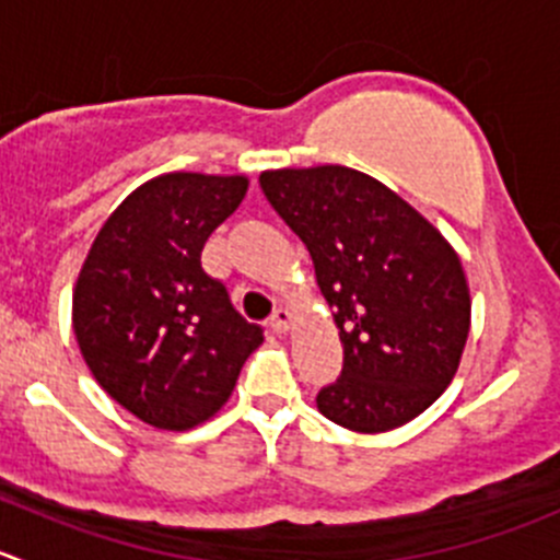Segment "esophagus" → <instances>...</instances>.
Masks as SVG:
<instances>
[{
	"label": "esophagus",
	"mask_w": 560,
	"mask_h": 560,
	"mask_svg": "<svg viewBox=\"0 0 560 560\" xmlns=\"http://www.w3.org/2000/svg\"><path fill=\"white\" fill-rule=\"evenodd\" d=\"M292 325V312L290 308H276L273 317H270V328L276 330V334H287Z\"/></svg>",
	"instance_id": "34e87169"
}]
</instances>
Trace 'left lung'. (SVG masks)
I'll return each mask as SVG.
<instances>
[{"label": "left lung", "instance_id": "8db88e82", "mask_svg": "<svg viewBox=\"0 0 560 560\" xmlns=\"http://www.w3.org/2000/svg\"><path fill=\"white\" fill-rule=\"evenodd\" d=\"M265 197L306 243L345 347L317 394L345 430L388 432L454 380L470 330V290L452 243L374 177L350 166L268 170Z\"/></svg>", "mask_w": 560, "mask_h": 560}]
</instances>
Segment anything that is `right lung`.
Here are the masks:
<instances>
[{"instance_id":"add662e5","label":"right lung","mask_w":560,"mask_h":560,"mask_svg":"<svg viewBox=\"0 0 560 560\" xmlns=\"http://www.w3.org/2000/svg\"><path fill=\"white\" fill-rule=\"evenodd\" d=\"M246 191V175L142 183L101 226L75 279L73 334L92 377L155 430L186 432L215 416L262 345V328L199 262Z\"/></svg>"}]
</instances>
